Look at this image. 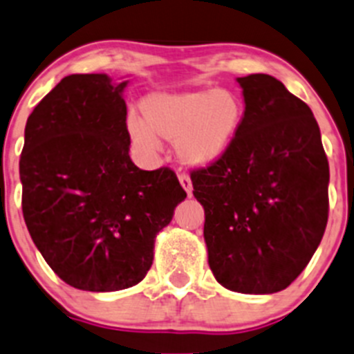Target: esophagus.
Returning a JSON list of instances; mask_svg holds the SVG:
<instances>
[{
  "label": "esophagus",
  "mask_w": 354,
  "mask_h": 354,
  "mask_svg": "<svg viewBox=\"0 0 354 354\" xmlns=\"http://www.w3.org/2000/svg\"><path fill=\"white\" fill-rule=\"evenodd\" d=\"M178 180H180L181 187L185 188V192H187L188 195H192V180H190V176H188L187 173H178Z\"/></svg>",
  "instance_id": "obj_1"
}]
</instances>
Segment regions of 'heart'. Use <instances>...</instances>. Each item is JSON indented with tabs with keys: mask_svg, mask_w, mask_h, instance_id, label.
Instances as JSON below:
<instances>
[{
	"mask_svg": "<svg viewBox=\"0 0 354 354\" xmlns=\"http://www.w3.org/2000/svg\"><path fill=\"white\" fill-rule=\"evenodd\" d=\"M145 122L129 114L126 128L133 142L156 149L157 136L176 142L178 157L188 166L218 162L235 140L243 121V104L232 90L153 93L142 104Z\"/></svg>",
	"mask_w": 354,
	"mask_h": 354,
	"instance_id": "heart-1",
	"label": "heart"
}]
</instances>
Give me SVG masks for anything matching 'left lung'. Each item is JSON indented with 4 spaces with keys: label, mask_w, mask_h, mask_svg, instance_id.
I'll return each mask as SVG.
<instances>
[{
    "label": "left lung",
    "mask_w": 354,
    "mask_h": 354,
    "mask_svg": "<svg viewBox=\"0 0 354 354\" xmlns=\"http://www.w3.org/2000/svg\"><path fill=\"white\" fill-rule=\"evenodd\" d=\"M243 121L228 152L190 173L223 287L273 294L301 275L328 219V160L311 109L268 74L236 79Z\"/></svg>",
    "instance_id": "obj_1"
}]
</instances>
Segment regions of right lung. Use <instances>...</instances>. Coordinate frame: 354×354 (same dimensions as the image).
Instances as JSON below:
<instances>
[{"mask_svg":"<svg viewBox=\"0 0 354 354\" xmlns=\"http://www.w3.org/2000/svg\"><path fill=\"white\" fill-rule=\"evenodd\" d=\"M126 84L105 74L62 79L27 119L20 156L30 239L65 283L90 292L142 282L156 235L187 197L173 169L129 159Z\"/></svg>","mask_w":354,"mask_h":354,"instance_id":"obj_1","label":"right lung"}]
</instances>
